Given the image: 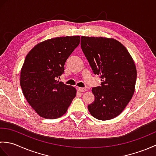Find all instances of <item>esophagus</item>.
<instances>
[{
	"mask_svg": "<svg viewBox=\"0 0 156 156\" xmlns=\"http://www.w3.org/2000/svg\"><path fill=\"white\" fill-rule=\"evenodd\" d=\"M78 90L79 92H83L87 91V88H80V87H78Z\"/></svg>",
	"mask_w": 156,
	"mask_h": 156,
	"instance_id": "obj_1",
	"label": "esophagus"
}]
</instances>
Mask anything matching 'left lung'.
Returning <instances> with one entry per match:
<instances>
[{
  "mask_svg": "<svg viewBox=\"0 0 156 156\" xmlns=\"http://www.w3.org/2000/svg\"><path fill=\"white\" fill-rule=\"evenodd\" d=\"M81 48L102 81L92 89L95 99L88 106L89 112L102 121L117 117L135 92L137 70L133 58L123 45L112 38L82 36Z\"/></svg>",
  "mask_w": 156,
  "mask_h": 156,
  "instance_id": "1",
  "label": "left lung"
}]
</instances>
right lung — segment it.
<instances>
[{"instance_id":"add662e5","label":"right lung","mask_w":156,"mask_h":156,"mask_svg":"<svg viewBox=\"0 0 156 156\" xmlns=\"http://www.w3.org/2000/svg\"><path fill=\"white\" fill-rule=\"evenodd\" d=\"M80 41V36L49 39L36 45L26 56L20 84L26 100L40 117H62L76 96L75 88L55 79L64 72L66 60Z\"/></svg>"}]
</instances>
